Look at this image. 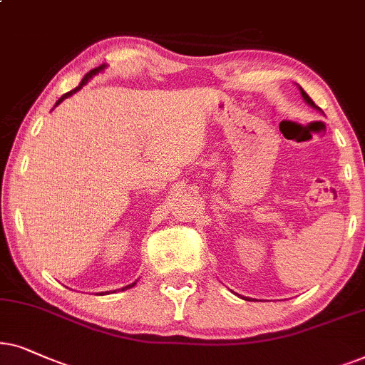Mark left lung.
I'll return each instance as SVG.
<instances>
[{"label": "left lung", "instance_id": "8db88e82", "mask_svg": "<svg viewBox=\"0 0 365 365\" xmlns=\"http://www.w3.org/2000/svg\"><path fill=\"white\" fill-rule=\"evenodd\" d=\"M300 93H302V96H304V100H305V101H307V103H309L310 106H314V108H317V106H315V103H314V101H312V98H310V96H309L307 93H305V91H304L302 88H300Z\"/></svg>", "mask_w": 365, "mask_h": 365}]
</instances>
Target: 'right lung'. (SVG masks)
Segmentation results:
<instances>
[{
  "label": "right lung",
  "instance_id": "add662e5",
  "mask_svg": "<svg viewBox=\"0 0 365 365\" xmlns=\"http://www.w3.org/2000/svg\"><path fill=\"white\" fill-rule=\"evenodd\" d=\"M101 70H103V65H101V66H98V68H93V70H90V71H88V73H86V75H85V78H83V80H81V83H80V85H78L75 90L68 91V93H65V95H63V96H61V98L56 101V105H60L63 100H65V98H68V96H71L73 93H76V91H78V90H80V88H81V86H83V85L86 83V81H88V80H90V78H91V76H93V75H96V73H98V71H101ZM135 284H137V282H133V284L126 285V287H123V289H121V290H126V289L133 287V285H135Z\"/></svg>",
  "mask_w": 365,
  "mask_h": 365
}]
</instances>
